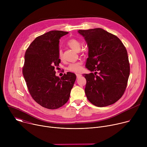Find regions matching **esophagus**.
Masks as SVG:
<instances>
[{
	"label": "esophagus",
	"mask_w": 147,
	"mask_h": 147,
	"mask_svg": "<svg viewBox=\"0 0 147 147\" xmlns=\"http://www.w3.org/2000/svg\"><path fill=\"white\" fill-rule=\"evenodd\" d=\"M76 76H77V78H80V77L81 76V74H77Z\"/></svg>",
	"instance_id": "esophagus-1"
}]
</instances>
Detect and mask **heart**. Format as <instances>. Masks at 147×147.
I'll return each instance as SVG.
<instances>
[{"label": "heart", "mask_w": 147, "mask_h": 147, "mask_svg": "<svg viewBox=\"0 0 147 147\" xmlns=\"http://www.w3.org/2000/svg\"><path fill=\"white\" fill-rule=\"evenodd\" d=\"M67 45L73 50L76 52H78L81 48V44L80 42V41L74 38L70 39V40H68ZM59 56L60 59L62 58L63 53L61 51H59ZM68 70L74 73L80 72L82 70V62L78 61V62L75 63H72L68 67Z\"/></svg>", "instance_id": "1"}]
</instances>
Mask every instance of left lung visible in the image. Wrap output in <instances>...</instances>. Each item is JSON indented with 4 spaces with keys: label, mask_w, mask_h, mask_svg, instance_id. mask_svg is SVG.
<instances>
[{
    "label": "left lung",
    "mask_w": 147,
    "mask_h": 147,
    "mask_svg": "<svg viewBox=\"0 0 147 147\" xmlns=\"http://www.w3.org/2000/svg\"><path fill=\"white\" fill-rule=\"evenodd\" d=\"M78 32L88 45L86 67L95 71L84 74L87 80L86 96L96 107L111 105L122 96L127 87L130 75L127 50L119 38L103 29L78 30Z\"/></svg>",
    "instance_id": "obj_1"
}]
</instances>
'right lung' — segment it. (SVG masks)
Masks as SVG:
<instances>
[{"mask_svg": "<svg viewBox=\"0 0 147 147\" xmlns=\"http://www.w3.org/2000/svg\"><path fill=\"white\" fill-rule=\"evenodd\" d=\"M69 32L51 31L36 37L27 49L23 74L32 98L40 106L56 109L68 101L76 80L67 72L61 77L55 75L59 66V39Z\"/></svg>", "mask_w": 147, "mask_h": 147, "instance_id": "obj_1", "label": "right lung"}]
</instances>
